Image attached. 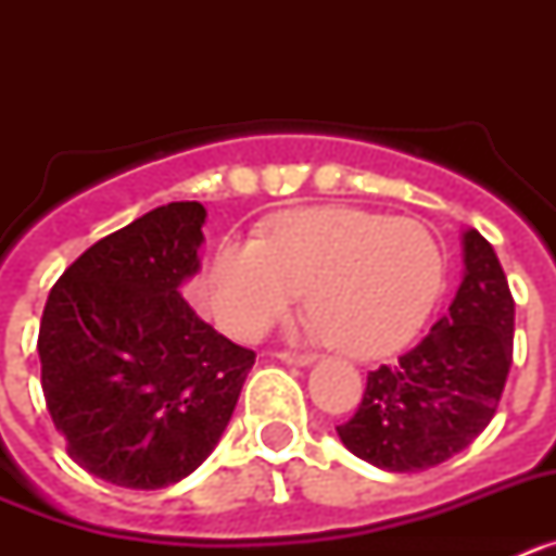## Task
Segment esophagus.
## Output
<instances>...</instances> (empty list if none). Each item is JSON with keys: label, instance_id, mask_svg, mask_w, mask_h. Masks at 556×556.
<instances>
[{"label": "esophagus", "instance_id": "esophagus-1", "mask_svg": "<svg viewBox=\"0 0 556 556\" xmlns=\"http://www.w3.org/2000/svg\"><path fill=\"white\" fill-rule=\"evenodd\" d=\"M278 358L287 362V365H298V367H308L314 362L312 353H292V351H281L278 353Z\"/></svg>", "mask_w": 556, "mask_h": 556}]
</instances>
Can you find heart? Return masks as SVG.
<instances>
[{
  "label": "heart",
  "instance_id": "heart-1",
  "mask_svg": "<svg viewBox=\"0 0 556 556\" xmlns=\"http://www.w3.org/2000/svg\"><path fill=\"white\" fill-rule=\"evenodd\" d=\"M443 250L415 219L326 205L289 211L264 239L228 236L211 264V306L228 333L262 337L308 289L306 328L348 356L415 337L443 289Z\"/></svg>",
  "mask_w": 556,
  "mask_h": 556
}]
</instances>
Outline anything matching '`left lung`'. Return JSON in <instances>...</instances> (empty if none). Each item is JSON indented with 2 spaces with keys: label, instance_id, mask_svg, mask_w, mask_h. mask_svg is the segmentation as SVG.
Returning <instances> with one entry per match:
<instances>
[{
  "label": "left lung",
  "instance_id": "obj_1",
  "mask_svg": "<svg viewBox=\"0 0 556 556\" xmlns=\"http://www.w3.org/2000/svg\"><path fill=\"white\" fill-rule=\"evenodd\" d=\"M465 275L448 314L392 367L367 372L356 415L337 426L351 454L415 473L468 448L488 429L513 365L515 301L493 244L462 233Z\"/></svg>",
  "mask_w": 556,
  "mask_h": 556
}]
</instances>
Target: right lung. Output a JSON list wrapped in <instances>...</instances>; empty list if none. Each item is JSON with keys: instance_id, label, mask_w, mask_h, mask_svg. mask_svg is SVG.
Masks as SVG:
<instances>
[{"instance_id": "obj_1", "label": "right lung", "mask_w": 556, "mask_h": 556, "mask_svg": "<svg viewBox=\"0 0 556 556\" xmlns=\"http://www.w3.org/2000/svg\"><path fill=\"white\" fill-rule=\"evenodd\" d=\"M205 208L169 203L86 250L38 328L41 387L68 456L102 481L161 490L208 459L255 353L184 301Z\"/></svg>"}]
</instances>
